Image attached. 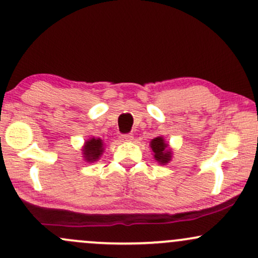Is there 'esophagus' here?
<instances>
[{"mask_svg": "<svg viewBox=\"0 0 258 258\" xmlns=\"http://www.w3.org/2000/svg\"><path fill=\"white\" fill-rule=\"evenodd\" d=\"M134 140V136L131 134H127V135H121L120 136V141L121 142H131Z\"/></svg>", "mask_w": 258, "mask_h": 258, "instance_id": "34e87169", "label": "esophagus"}]
</instances>
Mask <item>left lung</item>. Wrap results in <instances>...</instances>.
<instances>
[{
    "mask_svg": "<svg viewBox=\"0 0 258 258\" xmlns=\"http://www.w3.org/2000/svg\"><path fill=\"white\" fill-rule=\"evenodd\" d=\"M151 148L154 153L155 160L160 164H166L171 160V151L163 137H157L151 141Z\"/></svg>",
    "mask_w": 258,
    "mask_h": 258,
    "instance_id": "1",
    "label": "left lung"
}]
</instances>
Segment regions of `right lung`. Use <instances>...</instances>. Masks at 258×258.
<instances>
[{"label":"right lung","mask_w":258,"mask_h":258,"mask_svg":"<svg viewBox=\"0 0 258 258\" xmlns=\"http://www.w3.org/2000/svg\"><path fill=\"white\" fill-rule=\"evenodd\" d=\"M84 160L93 163L97 161L104 152V143L100 138H89L83 147Z\"/></svg>","instance_id":"obj_1"}]
</instances>
